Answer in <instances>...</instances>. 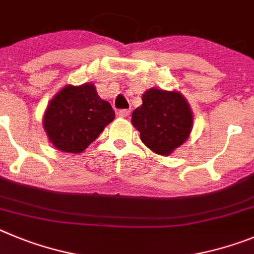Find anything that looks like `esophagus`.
<instances>
[{
	"label": "esophagus",
	"mask_w": 254,
	"mask_h": 254,
	"mask_svg": "<svg viewBox=\"0 0 254 254\" xmlns=\"http://www.w3.org/2000/svg\"><path fill=\"white\" fill-rule=\"evenodd\" d=\"M118 115H119V118L125 119L130 115V111L129 110H120V111H118Z\"/></svg>",
	"instance_id": "34e87169"
}]
</instances>
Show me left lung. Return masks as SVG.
Returning a JSON list of instances; mask_svg holds the SVG:
<instances>
[{
    "mask_svg": "<svg viewBox=\"0 0 254 254\" xmlns=\"http://www.w3.org/2000/svg\"><path fill=\"white\" fill-rule=\"evenodd\" d=\"M143 105L132 111L131 124L140 132L145 147L159 155L172 154L189 139L193 114L178 91L149 88L141 96Z\"/></svg>",
    "mask_w": 254,
    "mask_h": 254,
    "instance_id": "8db88e82",
    "label": "left lung"
}]
</instances>
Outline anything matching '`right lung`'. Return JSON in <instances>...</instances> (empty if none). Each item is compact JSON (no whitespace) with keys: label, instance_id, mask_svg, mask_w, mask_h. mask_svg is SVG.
I'll use <instances>...</instances> for the list:
<instances>
[{"label":"right lung","instance_id":"1","mask_svg":"<svg viewBox=\"0 0 254 254\" xmlns=\"http://www.w3.org/2000/svg\"><path fill=\"white\" fill-rule=\"evenodd\" d=\"M115 119L93 83L67 84L50 100L43 116L48 139L61 152L82 153Z\"/></svg>","mask_w":254,"mask_h":254}]
</instances>
